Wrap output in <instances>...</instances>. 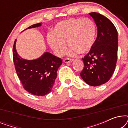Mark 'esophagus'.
Returning a JSON list of instances; mask_svg holds the SVG:
<instances>
[{"mask_svg":"<svg viewBox=\"0 0 128 128\" xmlns=\"http://www.w3.org/2000/svg\"><path fill=\"white\" fill-rule=\"evenodd\" d=\"M73 61V59H70L69 58H66L64 59V63H70Z\"/></svg>","mask_w":128,"mask_h":128,"instance_id":"34e87169","label":"esophagus"}]
</instances>
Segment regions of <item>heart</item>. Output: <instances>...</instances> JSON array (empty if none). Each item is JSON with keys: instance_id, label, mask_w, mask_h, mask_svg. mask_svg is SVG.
<instances>
[{"instance_id": "heart-1", "label": "heart", "mask_w": 128, "mask_h": 128, "mask_svg": "<svg viewBox=\"0 0 128 128\" xmlns=\"http://www.w3.org/2000/svg\"><path fill=\"white\" fill-rule=\"evenodd\" d=\"M96 36V26L92 20L72 18L59 22L55 26L54 34H48V41L58 56L65 53V42H68L70 47L68 54L72 56H76L79 53H87L92 48Z\"/></svg>"}]
</instances>
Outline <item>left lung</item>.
Listing matches in <instances>:
<instances>
[{"label":"left lung","instance_id":"left-lung-1","mask_svg":"<svg viewBox=\"0 0 128 128\" xmlns=\"http://www.w3.org/2000/svg\"><path fill=\"white\" fill-rule=\"evenodd\" d=\"M97 27V36L90 51L82 58L84 68L80 73L88 85L106 83L114 72L118 55V32L112 22L101 14L89 13Z\"/></svg>","mask_w":128,"mask_h":128}]
</instances>
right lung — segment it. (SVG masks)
<instances>
[{
  "label": "right lung",
  "mask_w": 128,
  "mask_h": 128,
  "mask_svg": "<svg viewBox=\"0 0 128 128\" xmlns=\"http://www.w3.org/2000/svg\"><path fill=\"white\" fill-rule=\"evenodd\" d=\"M41 22L30 26L26 30L40 27ZM15 40L13 58L15 69L22 86L35 96H44L51 92L57 76V70L62 64V59L50 52H45L39 58L26 60L21 58L16 49Z\"/></svg>",
  "instance_id": "obj_1"
}]
</instances>
